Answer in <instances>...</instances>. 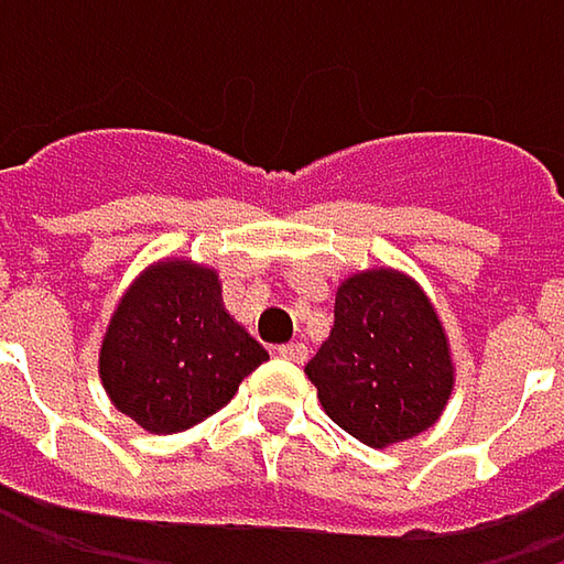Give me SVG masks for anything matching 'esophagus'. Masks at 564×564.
<instances>
[{"label": "esophagus", "mask_w": 564, "mask_h": 564, "mask_svg": "<svg viewBox=\"0 0 564 564\" xmlns=\"http://www.w3.org/2000/svg\"><path fill=\"white\" fill-rule=\"evenodd\" d=\"M278 356L286 359V362H296V366H303L306 362V356H310V349L303 346V343H283L281 349H278Z\"/></svg>", "instance_id": "obj_1"}]
</instances>
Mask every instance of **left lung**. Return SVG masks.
<instances>
[{
	"instance_id": "obj_1",
	"label": "left lung",
	"mask_w": 564,
	"mask_h": 564,
	"mask_svg": "<svg viewBox=\"0 0 564 564\" xmlns=\"http://www.w3.org/2000/svg\"><path fill=\"white\" fill-rule=\"evenodd\" d=\"M333 329L306 362L323 411L369 447L427 431L454 389L447 333L408 274L376 268L339 283Z\"/></svg>"
}]
</instances>
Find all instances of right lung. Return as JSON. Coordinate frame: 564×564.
Instances as JSON below:
<instances>
[{
	"mask_svg": "<svg viewBox=\"0 0 564 564\" xmlns=\"http://www.w3.org/2000/svg\"><path fill=\"white\" fill-rule=\"evenodd\" d=\"M268 349L231 319L212 268L160 261L120 296L100 346L113 408L150 434L185 431L225 408Z\"/></svg>",
	"mask_w": 564,
	"mask_h": 564,
	"instance_id": "obj_1",
	"label": "right lung"
}]
</instances>
